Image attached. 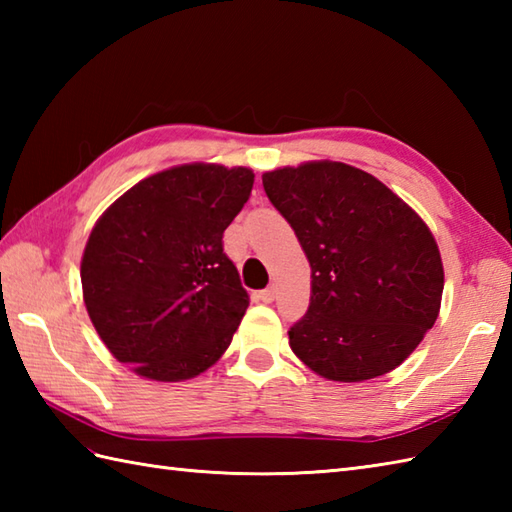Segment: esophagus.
Wrapping results in <instances>:
<instances>
[{"instance_id": "1", "label": "esophagus", "mask_w": 512, "mask_h": 512, "mask_svg": "<svg viewBox=\"0 0 512 512\" xmlns=\"http://www.w3.org/2000/svg\"><path fill=\"white\" fill-rule=\"evenodd\" d=\"M259 301H264V303H273L275 301V297H277V288L275 286H270V288H266V290H262L259 292Z\"/></svg>"}]
</instances>
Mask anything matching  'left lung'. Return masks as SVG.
I'll return each mask as SVG.
<instances>
[{"instance_id": "8db88e82", "label": "left lung", "mask_w": 512, "mask_h": 512, "mask_svg": "<svg viewBox=\"0 0 512 512\" xmlns=\"http://www.w3.org/2000/svg\"><path fill=\"white\" fill-rule=\"evenodd\" d=\"M306 253L310 308L288 332L299 361L336 383L396 369L438 319L444 268L436 237L372 173L312 160L262 176Z\"/></svg>"}]
</instances>
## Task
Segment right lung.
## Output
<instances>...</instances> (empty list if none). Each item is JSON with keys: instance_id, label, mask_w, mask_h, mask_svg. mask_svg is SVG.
I'll return each mask as SVG.
<instances>
[{"instance_id": "1", "label": "right lung", "mask_w": 512, "mask_h": 512, "mask_svg": "<svg viewBox=\"0 0 512 512\" xmlns=\"http://www.w3.org/2000/svg\"><path fill=\"white\" fill-rule=\"evenodd\" d=\"M255 173L191 162L140 180L96 220L81 259L83 301L116 361L158 383L217 363L248 308L222 235Z\"/></svg>"}]
</instances>
